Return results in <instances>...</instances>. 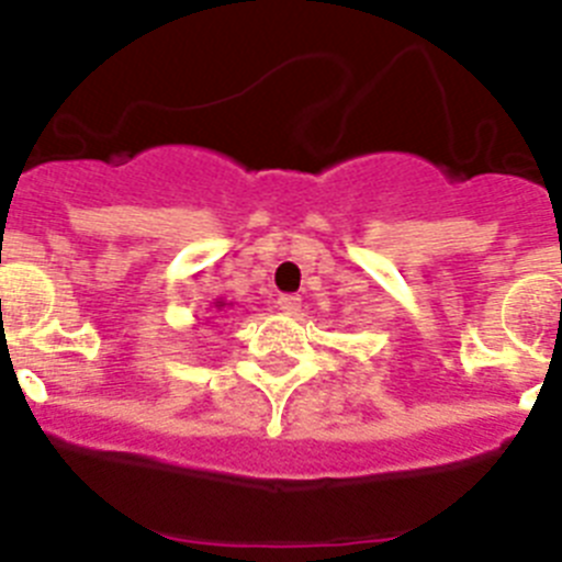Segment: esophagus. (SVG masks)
<instances>
[{"instance_id":"34e87169","label":"esophagus","mask_w":562,"mask_h":562,"mask_svg":"<svg viewBox=\"0 0 562 562\" xmlns=\"http://www.w3.org/2000/svg\"><path fill=\"white\" fill-rule=\"evenodd\" d=\"M278 310L284 312V315H295L297 310H301V297L297 295H278Z\"/></svg>"}]
</instances>
